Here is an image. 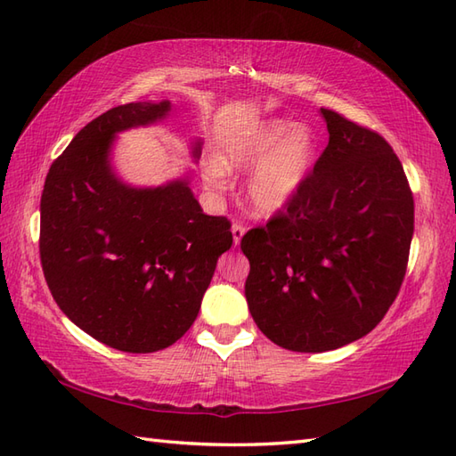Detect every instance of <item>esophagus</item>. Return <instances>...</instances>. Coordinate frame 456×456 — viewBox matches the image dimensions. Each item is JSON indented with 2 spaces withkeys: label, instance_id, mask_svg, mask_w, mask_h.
Wrapping results in <instances>:
<instances>
[{
  "label": "esophagus",
  "instance_id": "34e87169",
  "mask_svg": "<svg viewBox=\"0 0 456 456\" xmlns=\"http://www.w3.org/2000/svg\"><path fill=\"white\" fill-rule=\"evenodd\" d=\"M231 233H233V245L239 247L240 239H243V235H245L243 223H233V227H231Z\"/></svg>",
  "mask_w": 456,
  "mask_h": 456
}]
</instances>
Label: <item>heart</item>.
<instances>
[{
  "instance_id": "1",
  "label": "heart",
  "mask_w": 456,
  "mask_h": 456,
  "mask_svg": "<svg viewBox=\"0 0 456 456\" xmlns=\"http://www.w3.org/2000/svg\"><path fill=\"white\" fill-rule=\"evenodd\" d=\"M314 164V133L284 119H263L233 133L216 157V167L223 174L255 167L245 183V198L260 216L288 208L304 188ZM219 172H209L211 186H219Z\"/></svg>"
}]
</instances>
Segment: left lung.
Returning <instances> with one entry per match:
<instances>
[{
    "label": "left lung",
    "instance_id": "1",
    "mask_svg": "<svg viewBox=\"0 0 456 456\" xmlns=\"http://www.w3.org/2000/svg\"><path fill=\"white\" fill-rule=\"evenodd\" d=\"M329 144L284 211L240 240L247 304L270 341L323 353L370 333L400 292L413 196L380 134L319 110Z\"/></svg>",
    "mask_w": 456,
    "mask_h": 456
}]
</instances>
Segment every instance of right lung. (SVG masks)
<instances>
[{
  "mask_svg": "<svg viewBox=\"0 0 456 456\" xmlns=\"http://www.w3.org/2000/svg\"><path fill=\"white\" fill-rule=\"evenodd\" d=\"M168 100L119 105L76 134L46 174L41 265L58 307L82 331L123 353H154L196 322L231 223L203 213L190 176L162 186L123 182L111 164L118 133L167 119ZM201 139L191 157L200 159Z\"/></svg>",
  "mask_w": 456,
  "mask_h": 456,
  "instance_id": "1",
  "label": "right lung"
}]
</instances>
